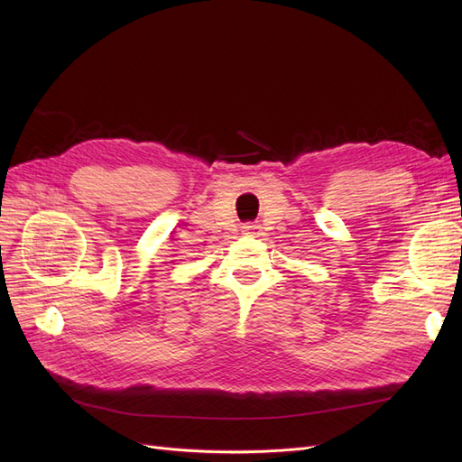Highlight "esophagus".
Returning a JSON list of instances; mask_svg holds the SVG:
<instances>
[{"instance_id": "esophagus-1", "label": "esophagus", "mask_w": 462, "mask_h": 462, "mask_svg": "<svg viewBox=\"0 0 462 462\" xmlns=\"http://www.w3.org/2000/svg\"><path fill=\"white\" fill-rule=\"evenodd\" d=\"M258 229L260 226H256V223H246V226H243L245 235H258Z\"/></svg>"}]
</instances>
